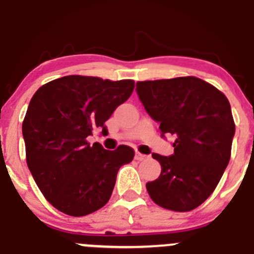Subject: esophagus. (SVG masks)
<instances>
[{
	"instance_id": "1",
	"label": "esophagus",
	"mask_w": 254,
	"mask_h": 254,
	"mask_svg": "<svg viewBox=\"0 0 254 254\" xmlns=\"http://www.w3.org/2000/svg\"><path fill=\"white\" fill-rule=\"evenodd\" d=\"M135 159L139 160V161H141V160H145V159H146V155L140 154V152H135Z\"/></svg>"
}]
</instances>
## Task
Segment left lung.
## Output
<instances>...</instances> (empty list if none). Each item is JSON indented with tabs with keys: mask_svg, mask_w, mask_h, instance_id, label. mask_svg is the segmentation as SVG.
I'll return each instance as SVG.
<instances>
[{
	"mask_svg": "<svg viewBox=\"0 0 254 254\" xmlns=\"http://www.w3.org/2000/svg\"><path fill=\"white\" fill-rule=\"evenodd\" d=\"M147 114L172 135L174 154H152L161 174L146 184L156 205L177 212L198 207L220 182L235 136L231 105L223 93L196 77L136 83Z\"/></svg>",
	"mask_w": 254,
	"mask_h": 254,
	"instance_id": "1",
	"label": "left lung"
}]
</instances>
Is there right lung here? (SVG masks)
I'll list each match as a JSON object with an SVG mask.
<instances>
[{
  "instance_id": "obj_1",
  "label": "right lung",
  "mask_w": 254,
  "mask_h": 254,
  "mask_svg": "<svg viewBox=\"0 0 254 254\" xmlns=\"http://www.w3.org/2000/svg\"><path fill=\"white\" fill-rule=\"evenodd\" d=\"M134 80H103L67 75L42 85L29 102L23 124L27 165L41 192L65 215L80 217L109 201L120 166L134 159V150L114 151L87 137L127 102Z\"/></svg>"
}]
</instances>
